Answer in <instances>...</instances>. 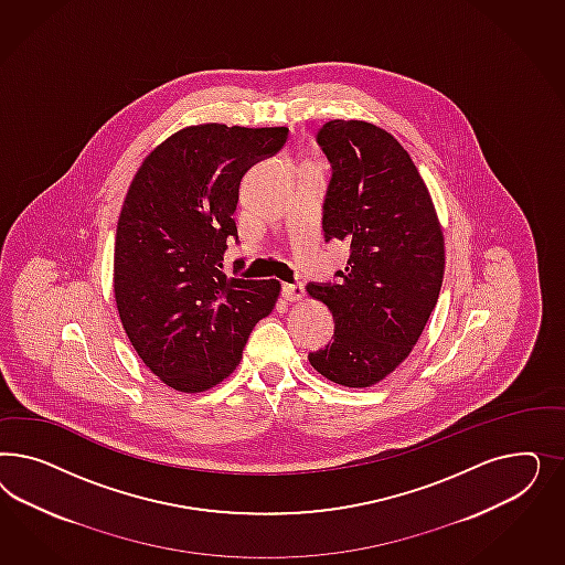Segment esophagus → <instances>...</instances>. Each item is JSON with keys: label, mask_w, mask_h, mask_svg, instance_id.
I'll return each instance as SVG.
<instances>
[{"label": "esophagus", "mask_w": 565, "mask_h": 565, "mask_svg": "<svg viewBox=\"0 0 565 565\" xmlns=\"http://www.w3.org/2000/svg\"><path fill=\"white\" fill-rule=\"evenodd\" d=\"M281 294L288 302H300L305 298V286L302 284H286Z\"/></svg>", "instance_id": "esophagus-1"}]
</instances>
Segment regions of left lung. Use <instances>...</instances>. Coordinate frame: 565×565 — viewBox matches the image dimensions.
<instances>
[{"mask_svg":"<svg viewBox=\"0 0 565 565\" xmlns=\"http://www.w3.org/2000/svg\"><path fill=\"white\" fill-rule=\"evenodd\" d=\"M333 175L327 239L350 242L340 281L308 284L333 315L335 335L308 360L343 387H371L408 359L437 305L444 227L430 192L394 135L364 120H331L317 135Z\"/></svg>","mask_w":565,"mask_h":565,"instance_id":"1","label":"left lung"}]
</instances>
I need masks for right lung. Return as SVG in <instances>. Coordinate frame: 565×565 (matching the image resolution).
Masks as SVG:
<instances>
[{
  "instance_id": "right-lung-1",
  "label": "right lung",
  "mask_w": 565,
  "mask_h": 565,
  "mask_svg": "<svg viewBox=\"0 0 565 565\" xmlns=\"http://www.w3.org/2000/svg\"><path fill=\"white\" fill-rule=\"evenodd\" d=\"M286 126H186L140 163L121 205L114 294L121 327L168 387L201 394L232 375L279 298L277 279L223 274L242 175L288 140Z\"/></svg>"
}]
</instances>
